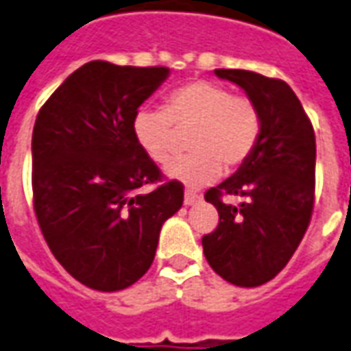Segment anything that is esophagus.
<instances>
[{
    "mask_svg": "<svg viewBox=\"0 0 351 351\" xmlns=\"http://www.w3.org/2000/svg\"><path fill=\"white\" fill-rule=\"evenodd\" d=\"M202 197H199V194H195L194 190H186L184 192V204L186 206H194V204H197Z\"/></svg>",
    "mask_w": 351,
    "mask_h": 351,
    "instance_id": "1",
    "label": "esophagus"
}]
</instances>
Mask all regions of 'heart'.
Instances as JSON below:
<instances>
[{
    "label": "heart",
    "mask_w": 351,
    "mask_h": 351,
    "mask_svg": "<svg viewBox=\"0 0 351 351\" xmlns=\"http://www.w3.org/2000/svg\"><path fill=\"white\" fill-rule=\"evenodd\" d=\"M190 128L192 154L175 159L167 176L188 186L215 180L223 166L236 169L256 149L261 134V115L244 95H232L225 86L197 80L167 95L165 107H142L132 119V136L145 156L165 165L175 152V129Z\"/></svg>",
    "instance_id": "b5f03b06"
}]
</instances>
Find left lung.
I'll return each mask as SVG.
<instances>
[{
    "instance_id": "8db88e82",
    "label": "left lung",
    "mask_w": 351,
    "mask_h": 351,
    "mask_svg": "<svg viewBox=\"0 0 351 351\" xmlns=\"http://www.w3.org/2000/svg\"><path fill=\"white\" fill-rule=\"evenodd\" d=\"M238 84L261 115L256 149L234 175L206 192L219 225L202 238L207 263L226 282L254 288L275 278L306 234L315 199V132L285 80L217 69ZM223 195L244 197L240 206Z\"/></svg>"
}]
</instances>
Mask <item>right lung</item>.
<instances>
[{
	"label": "right lung",
	"instance_id": "obj_1",
	"mask_svg": "<svg viewBox=\"0 0 351 351\" xmlns=\"http://www.w3.org/2000/svg\"><path fill=\"white\" fill-rule=\"evenodd\" d=\"M167 66L90 61L57 88L36 117L32 192L38 225L71 276L99 292L134 285L154 263L161 226L182 207L184 186L162 182L132 136L138 107Z\"/></svg>",
	"mask_w": 351,
	"mask_h": 351
}]
</instances>
